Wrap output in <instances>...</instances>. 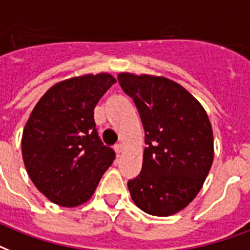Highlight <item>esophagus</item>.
<instances>
[{
    "label": "esophagus",
    "instance_id": "esophagus-1",
    "mask_svg": "<svg viewBox=\"0 0 250 250\" xmlns=\"http://www.w3.org/2000/svg\"><path fill=\"white\" fill-rule=\"evenodd\" d=\"M115 151H116V155H117V156H120V155H121V154H123L124 146H123V145H121V143H120V145H116V146H115Z\"/></svg>",
    "mask_w": 250,
    "mask_h": 250
}]
</instances>
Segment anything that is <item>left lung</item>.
I'll return each instance as SVG.
<instances>
[{
    "label": "left lung",
    "instance_id": "obj_1",
    "mask_svg": "<svg viewBox=\"0 0 250 250\" xmlns=\"http://www.w3.org/2000/svg\"><path fill=\"white\" fill-rule=\"evenodd\" d=\"M117 79L145 127L142 171L127 183L131 199L150 215H173L195 198L210 172L211 123L202 104L172 79L127 71Z\"/></svg>",
    "mask_w": 250,
    "mask_h": 250
}]
</instances>
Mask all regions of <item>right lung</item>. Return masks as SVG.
Masks as SVG:
<instances>
[{
	"instance_id": "add662e5",
	"label": "right lung",
	"mask_w": 250,
	"mask_h": 250,
	"mask_svg": "<svg viewBox=\"0 0 250 250\" xmlns=\"http://www.w3.org/2000/svg\"><path fill=\"white\" fill-rule=\"evenodd\" d=\"M116 78L82 74L52 86L22 134L23 163L31 181L53 204L77 208L92 197L115 151L96 133L94 109Z\"/></svg>"
}]
</instances>
